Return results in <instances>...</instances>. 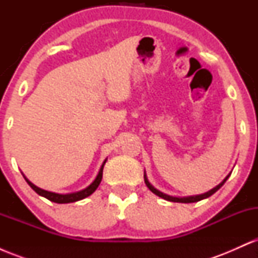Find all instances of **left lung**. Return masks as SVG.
Wrapping results in <instances>:
<instances>
[{
  "mask_svg": "<svg viewBox=\"0 0 258 258\" xmlns=\"http://www.w3.org/2000/svg\"><path fill=\"white\" fill-rule=\"evenodd\" d=\"M232 173V172H230ZM230 173L228 174V176L226 177V178H224L223 180H222V182L220 183V184L218 185H216L215 188H212L211 190H209V191H206V193H204V194H200V195H191V197H184V198H177V197H172V195H168V194H165V193H162V191H160L159 189H156L155 186H154L152 183L149 182V180H148V177H147V173H146V171H144V182H146V184H147V186L148 188L150 189V190L153 191L154 194L155 195H158V197H160V198H162V199H165V200H167V201H172V203H183V204H189V203H197V201H200V200H203V199H206V198H209V197H211L212 194H215L216 191L218 190V189L221 188L222 185L224 184V183H226V180L229 178V176H230Z\"/></svg>",
  "mask_w": 258,
  "mask_h": 258,
  "instance_id": "8db88e82",
  "label": "left lung"
}]
</instances>
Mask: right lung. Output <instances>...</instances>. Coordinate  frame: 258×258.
Segmentation results:
<instances>
[{"instance_id": "right-lung-1", "label": "right lung", "mask_w": 258, "mask_h": 258, "mask_svg": "<svg viewBox=\"0 0 258 258\" xmlns=\"http://www.w3.org/2000/svg\"><path fill=\"white\" fill-rule=\"evenodd\" d=\"M106 162V159L103 161L102 166L99 168V172L97 174V177L94 178L93 182L91 183L90 185L87 186V188L82 189V190L80 191H75V193H68V194H59V193H54V191H48V190H44L42 188H38L37 185H35L34 183H31L30 180H29L26 177L24 176V178L26 182H28V184L31 186L32 189H34L35 191L38 195H41V197L46 198V199L53 201V203H57V204H69V203H75V201H79V200H82L85 199V198L90 197L91 194H93L94 191H96V189L98 188V185L100 184V182H102V177H103V168H104V165Z\"/></svg>"}]
</instances>
